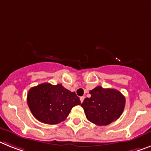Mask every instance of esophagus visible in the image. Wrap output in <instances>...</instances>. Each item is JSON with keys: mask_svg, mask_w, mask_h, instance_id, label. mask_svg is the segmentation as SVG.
I'll return each mask as SVG.
<instances>
[{"mask_svg": "<svg viewBox=\"0 0 151 151\" xmlns=\"http://www.w3.org/2000/svg\"><path fill=\"white\" fill-rule=\"evenodd\" d=\"M84 98H85V97H80V100H81V103H83V100H84Z\"/></svg>", "mask_w": 151, "mask_h": 151, "instance_id": "1", "label": "esophagus"}]
</instances>
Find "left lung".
Listing matches in <instances>:
<instances>
[{
    "label": "left lung",
    "mask_w": 151,
    "mask_h": 151,
    "mask_svg": "<svg viewBox=\"0 0 151 151\" xmlns=\"http://www.w3.org/2000/svg\"><path fill=\"white\" fill-rule=\"evenodd\" d=\"M91 97L81 104L87 119L98 126L116 121L125 107V97L120 91L97 86L90 91Z\"/></svg>",
    "instance_id": "obj_1"
}]
</instances>
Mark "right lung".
<instances>
[{
	"label": "right lung",
	"mask_w": 151,
	"mask_h": 151,
	"mask_svg": "<svg viewBox=\"0 0 151 151\" xmlns=\"http://www.w3.org/2000/svg\"><path fill=\"white\" fill-rule=\"evenodd\" d=\"M27 104L35 118L47 124L64 121L72 107L81 104L75 92L64 88L62 84L49 83L31 87L27 93Z\"/></svg>",
	"instance_id": "add662e5"
}]
</instances>
